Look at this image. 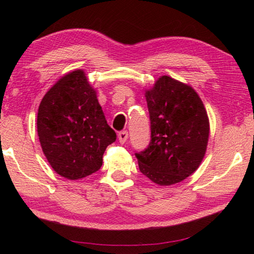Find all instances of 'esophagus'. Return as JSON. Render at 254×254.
Returning <instances> with one entry per match:
<instances>
[{"instance_id":"esophagus-1","label":"esophagus","mask_w":254,"mask_h":254,"mask_svg":"<svg viewBox=\"0 0 254 254\" xmlns=\"http://www.w3.org/2000/svg\"><path fill=\"white\" fill-rule=\"evenodd\" d=\"M127 140V131H121L119 133V141L120 143H126Z\"/></svg>"}]
</instances>
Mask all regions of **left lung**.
<instances>
[{
  "label": "left lung",
  "instance_id": "8db88e82",
  "mask_svg": "<svg viewBox=\"0 0 254 254\" xmlns=\"http://www.w3.org/2000/svg\"><path fill=\"white\" fill-rule=\"evenodd\" d=\"M144 92L151 141L135 154L140 171L159 186L178 184L194 174L205 157L207 112L190 85L170 76H160Z\"/></svg>",
  "mask_w": 254,
  "mask_h": 254
}]
</instances>
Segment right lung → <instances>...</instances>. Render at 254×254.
Instances as JSON below:
<instances>
[{
    "label": "right lung",
    "mask_w": 254,
    "mask_h": 254,
    "mask_svg": "<svg viewBox=\"0 0 254 254\" xmlns=\"http://www.w3.org/2000/svg\"><path fill=\"white\" fill-rule=\"evenodd\" d=\"M37 131L51 168L69 180L100 169L107 145L117 140L83 69L67 72L45 94Z\"/></svg>",
    "instance_id": "add662e5"
}]
</instances>
